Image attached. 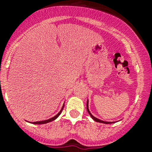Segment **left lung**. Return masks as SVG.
<instances>
[{"mask_svg": "<svg viewBox=\"0 0 152 152\" xmlns=\"http://www.w3.org/2000/svg\"><path fill=\"white\" fill-rule=\"evenodd\" d=\"M87 110H88V113L90 114V116H91V118H92V119H94V121H96V122H98V123H105V124H110V123H111V122H105V121H103V120H100V119H97V118L94 117V116H93L92 114L91 113V112H90L89 109H88V102H87Z\"/></svg>", "mask_w": 152, "mask_h": 152, "instance_id": "obj_1", "label": "left lung"}]
</instances>
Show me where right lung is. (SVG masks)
Returning <instances> with one entry per match:
<instances>
[{
  "label": "right lung",
  "instance_id": "right-lung-1",
  "mask_svg": "<svg viewBox=\"0 0 152 152\" xmlns=\"http://www.w3.org/2000/svg\"><path fill=\"white\" fill-rule=\"evenodd\" d=\"M64 105H63L62 108H61V110H60V112L58 113L57 115H56V116H55L54 117L51 118V119H46V120H43V121L33 122V123H33V124H45V123H49V122H52V121H53V120H55V119H57V118L58 117V116H59V115H60V114H61V111H62L63 108H64Z\"/></svg>",
  "mask_w": 152,
  "mask_h": 152
}]
</instances>
